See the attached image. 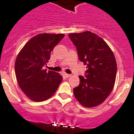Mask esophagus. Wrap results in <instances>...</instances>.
<instances>
[{
    "mask_svg": "<svg viewBox=\"0 0 134 134\" xmlns=\"http://www.w3.org/2000/svg\"><path fill=\"white\" fill-rule=\"evenodd\" d=\"M64 76H65V77H67V78H68V77H71V75H70V74H67V73H65V74H64Z\"/></svg>",
    "mask_w": 134,
    "mask_h": 134,
    "instance_id": "34e87169",
    "label": "esophagus"
}]
</instances>
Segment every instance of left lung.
Instances as JSON below:
<instances>
[{"mask_svg":"<svg viewBox=\"0 0 134 134\" xmlns=\"http://www.w3.org/2000/svg\"><path fill=\"white\" fill-rule=\"evenodd\" d=\"M79 59L87 65L85 77L73 89L78 102L85 107H97L107 99L114 86L117 64L114 53L103 39L89 31L71 33Z\"/></svg>","mask_w":134,"mask_h":134,"instance_id":"obj_1","label":"left lung"}]
</instances>
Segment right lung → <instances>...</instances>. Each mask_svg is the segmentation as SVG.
<instances>
[{
    "label": "right lung",
    "mask_w": 134,
    "mask_h": 134,
    "mask_svg": "<svg viewBox=\"0 0 134 134\" xmlns=\"http://www.w3.org/2000/svg\"><path fill=\"white\" fill-rule=\"evenodd\" d=\"M63 34H40L31 38L15 61V73L20 88L32 100L42 102L54 94L63 77L43 69L51 52L64 37Z\"/></svg>",
    "instance_id": "1"
}]
</instances>
